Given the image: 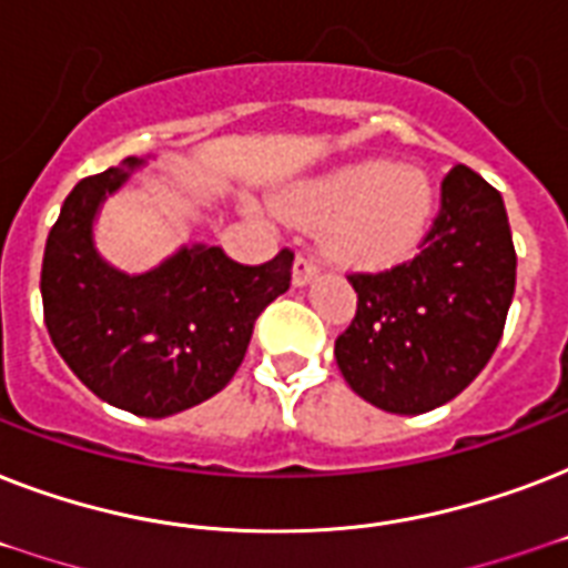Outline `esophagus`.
<instances>
[{"label":"esophagus","instance_id":"esophagus-1","mask_svg":"<svg viewBox=\"0 0 568 568\" xmlns=\"http://www.w3.org/2000/svg\"><path fill=\"white\" fill-rule=\"evenodd\" d=\"M315 276H318V262H315L310 253H301V256L294 258V267H292L294 285H310Z\"/></svg>","mask_w":568,"mask_h":568}]
</instances>
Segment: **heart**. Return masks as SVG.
Masks as SVG:
<instances>
[{
    "label": "heart",
    "mask_w": 568,
    "mask_h": 568,
    "mask_svg": "<svg viewBox=\"0 0 568 568\" xmlns=\"http://www.w3.org/2000/svg\"><path fill=\"white\" fill-rule=\"evenodd\" d=\"M283 205L303 221H327V244L338 258L388 265L418 247L433 212V189L415 164L368 159L306 182L285 194Z\"/></svg>",
    "instance_id": "obj_1"
}]
</instances>
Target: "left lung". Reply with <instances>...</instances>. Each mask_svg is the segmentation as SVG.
Segmentation results:
<instances>
[{
  "instance_id": "left-lung-1",
  "label": "left lung",
  "mask_w": 568,
  "mask_h": 568,
  "mask_svg": "<svg viewBox=\"0 0 568 568\" xmlns=\"http://www.w3.org/2000/svg\"><path fill=\"white\" fill-rule=\"evenodd\" d=\"M347 280L356 315L336 338L347 386L397 415L448 404L493 359L516 292L501 194L466 164L450 168L422 250Z\"/></svg>"
}]
</instances>
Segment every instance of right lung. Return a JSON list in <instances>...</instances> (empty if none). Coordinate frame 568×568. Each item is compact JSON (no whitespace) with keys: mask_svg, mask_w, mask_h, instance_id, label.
<instances>
[{"mask_svg":"<svg viewBox=\"0 0 568 568\" xmlns=\"http://www.w3.org/2000/svg\"><path fill=\"white\" fill-rule=\"evenodd\" d=\"M141 159L88 176L49 230L40 294L49 338L105 404L164 418L217 395L247 354L253 324L292 285L294 253L241 265L221 247H182L146 274H123L93 247V217Z\"/></svg>","mask_w":568,"mask_h":568,"instance_id":"1","label":"right lung"}]
</instances>
